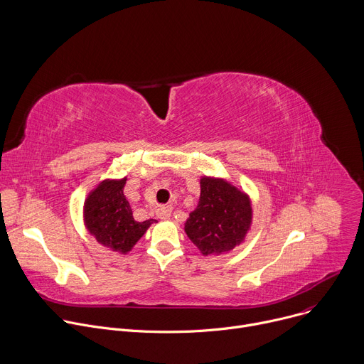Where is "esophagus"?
I'll list each match as a JSON object with an SVG mask.
<instances>
[{"label": "esophagus", "instance_id": "esophagus-1", "mask_svg": "<svg viewBox=\"0 0 364 364\" xmlns=\"http://www.w3.org/2000/svg\"><path fill=\"white\" fill-rule=\"evenodd\" d=\"M157 216L163 220L168 219L171 216V207L170 205H160L157 209Z\"/></svg>", "mask_w": 364, "mask_h": 364}]
</instances>
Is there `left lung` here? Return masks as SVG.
Listing matches in <instances>:
<instances>
[{"mask_svg": "<svg viewBox=\"0 0 364 364\" xmlns=\"http://www.w3.org/2000/svg\"><path fill=\"white\" fill-rule=\"evenodd\" d=\"M250 222L252 209L246 194L223 180L204 177L200 181L198 204L190 213L184 230L207 256L239 245Z\"/></svg>", "mask_w": 364, "mask_h": 364, "instance_id": "8db88e82", "label": "left lung"}]
</instances>
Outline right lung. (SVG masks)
I'll return each instance as SVG.
<instances>
[{"label": "right lung", "instance_id": "right-lung-1", "mask_svg": "<svg viewBox=\"0 0 364 364\" xmlns=\"http://www.w3.org/2000/svg\"><path fill=\"white\" fill-rule=\"evenodd\" d=\"M127 178L102 181L85 203V223L103 246L127 253L142 237L154 219L136 222L124 194Z\"/></svg>", "mask_w": 364, "mask_h": 364}]
</instances>
